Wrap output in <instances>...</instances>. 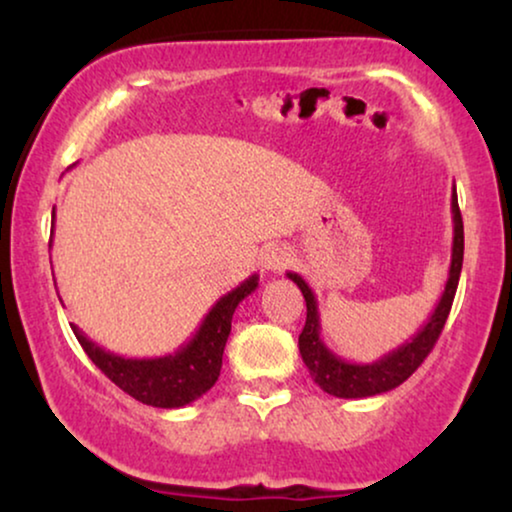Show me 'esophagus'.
I'll use <instances>...</instances> for the list:
<instances>
[{
  "mask_svg": "<svg viewBox=\"0 0 512 512\" xmlns=\"http://www.w3.org/2000/svg\"><path fill=\"white\" fill-rule=\"evenodd\" d=\"M293 261L291 251L286 247H272L268 249V254L263 256V268L268 272H282L289 268V263Z\"/></svg>",
  "mask_w": 512,
  "mask_h": 512,
  "instance_id": "esophagus-1",
  "label": "esophagus"
}]
</instances>
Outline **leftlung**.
<instances>
[{
  "label": "left lung",
  "mask_w": 512,
  "mask_h": 512,
  "mask_svg": "<svg viewBox=\"0 0 512 512\" xmlns=\"http://www.w3.org/2000/svg\"><path fill=\"white\" fill-rule=\"evenodd\" d=\"M452 221H454V237H452V263H450V277H447L445 291L440 296L436 310L426 321L424 328H419V333L410 342H405L394 352L382 356L380 361L373 363H349L340 356H335L331 349L324 345V340L319 338V310H317V298L310 286L305 284V279L289 272V279L293 284H298V289L303 291L305 305H307V319L303 333L298 335V349L303 356L307 370H310L312 380L319 384L326 394L338 396V398H366L377 396L384 391L396 389L398 384H403L415 370L422 366L426 356L431 354L433 345L443 333V326L447 321V314L452 310L454 293H457L459 275H461V263H464V221H461L457 193H452Z\"/></svg>",
  "instance_id": "left-lung-1"
}]
</instances>
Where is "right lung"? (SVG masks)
Segmentation results:
<instances>
[{"label":"right lung","instance_id":"right-lung-1","mask_svg":"<svg viewBox=\"0 0 512 512\" xmlns=\"http://www.w3.org/2000/svg\"><path fill=\"white\" fill-rule=\"evenodd\" d=\"M256 286L258 277L251 275L247 282L216 300L198 333L177 352L160 356V359H125V356L104 352L76 326H72V331L88 359L125 394L153 408H181L200 398L219 380L223 347L230 335L235 307L251 291H256Z\"/></svg>","mask_w":512,"mask_h":512}]
</instances>
